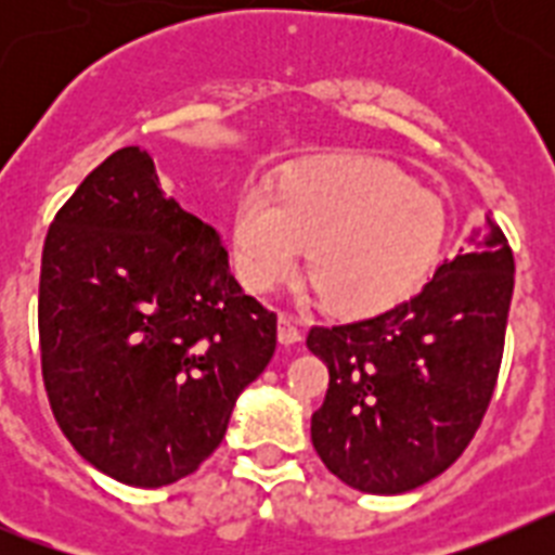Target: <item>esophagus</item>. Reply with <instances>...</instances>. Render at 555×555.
<instances>
[{"instance_id":"obj_1","label":"esophagus","mask_w":555,"mask_h":555,"mask_svg":"<svg viewBox=\"0 0 555 555\" xmlns=\"http://www.w3.org/2000/svg\"><path fill=\"white\" fill-rule=\"evenodd\" d=\"M278 341L281 345H297V341H302L300 322L288 317V313H281V320H278Z\"/></svg>"}]
</instances>
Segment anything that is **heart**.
I'll use <instances>...</instances> for the list:
<instances>
[{
    "label": "heart",
    "instance_id": "1",
    "mask_svg": "<svg viewBox=\"0 0 555 555\" xmlns=\"http://www.w3.org/2000/svg\"><path fill=\"white\" fill-rule=\"evenodd\" d=\"M448 217L430 191L364 155H333L286 171L274 197L247 189L233 210L235 269L263 294L297 272L338 313L405 300L442 253Z\"/></svg>",
    "mask_w": 555,
    "mask_h": 555
}]
</instances>
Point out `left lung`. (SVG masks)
<instances>
[{"instance_id":"obj_1","label":"left lung","mask_w":555,"mask_h":555,"mask_svg":"<svg viewBox=\"0 0 555 555\" xmlns=\"http://www.w3.org/2000/svg\"><path fill=\"white\" fill-rule=\"evenodd\" d=\"M512 292V247L487 217V233L411 300L308 331V350L331 375L311 442L338 480L370 494L411 492L467 450L498 384Z\"/></svg>"}]
</instances>
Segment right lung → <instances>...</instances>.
Listing matches in <instances>:
<instances>
[{
    "instance_id": "add662e5",
    "label": "right lung",
    "mask_w": 555,
    "mask_h": 555,
    "mask_svg": "<svg viewBox=\"0 0 555 555\" xmlns=\"http://www.w3.org/2000/svg\"><path fill=\"white\" fill-rule=\"evenodd\" d=\"M38 336L68 442L111 478L158 489L222 444L235 397L272 361L278 317L238 286L217 230L125 146L49 224Z\"/></svg>"
}]
</instances>
